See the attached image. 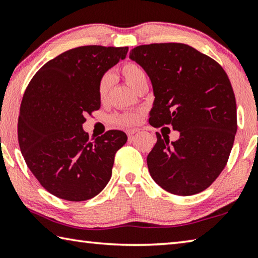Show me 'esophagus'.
I'll return each mask as SVG.
<instances>
[{
    "instance_id": "esophagus-1",
    "label": "esophagus",
    "mask_w": 258,
    "mask_h": 258,
    "mask_svg": "<svg viewBox=\"0 0 258 258\" xmlns=\"http://www.w3.org/2000/svg\"><path fill=\"white\" fill-rule=\"evenodd\" d=\"M139 133V130H128L127 131V135H128V140H133L134 135Z\"/></svg>"
}]
</instances>
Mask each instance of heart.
<instances>
[{
  "instance_id": "b5f03b06",
  "label": "heart",
  "mask_w": 258,
  "mask_h": 258,
  "mask_svg": "<svg viewBox=\"0 0 258 258\" xmlns=\"http://www.w3.org/2000/svg\"><path fill=\"white\" fill-rule=\"evenodd\" d=\"M120 74L123 76L124 81L126 82L131 89L134 91L142 84V83H147V74L140 64H138L134 61H127L123 66L120 67ZM112 86V76L110 74H104V75L100 78L99 85H98V93L100 100H106L110 89ZM142 118L141 111H128L123 113H116V115L111 116V123L117 126H132L140 123Z\"/></svg>"
}]
</instances>
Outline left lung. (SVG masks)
I'll list each match as a JSON object with an SVG mask.
<instances>
[{
    "mask_svg": "<svg viewBox=\"0 0 258 258\" xmlns=\"http://www.w3.org/2000/svg\"><path fill=\"white\" fill-rule=\"evenodd\" d=\"M130 58L145 69L154 87L149 123L171 125L175 142L161 138L147 157L150 175L177 196L199 194L228 163L237 133V103L224 69L183 43L140 45Z\"/></svg>",
    "mask_w": 258,
    "mask_h": 258,
    "instance_id": "1",
    "label": "left lung"
}]
</instances>
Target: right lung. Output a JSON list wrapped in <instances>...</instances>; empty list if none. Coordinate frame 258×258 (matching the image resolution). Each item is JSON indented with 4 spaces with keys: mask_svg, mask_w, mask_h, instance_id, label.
<instances>
[{
    "mask_svg": "<svg viewBox=\"0 0 258 258\" xmlns=\"http://www.w3.org/2000/svg\"><path fill=\"white\" fill-rule=\"evenodd\" d=\"M127 51V46L101 45L68 50L47 61L25 91L18 118L21 154L55 197L84 202L110 180L115 155L127 137L111 130L91 141L82 125L86 113L100 109V78Z\"/></svg>",
    "mask_w": 258,
    "mask_h": 258,
    "instance_id": "obj_1",
    "label": "right lung"
}]
</instances>
